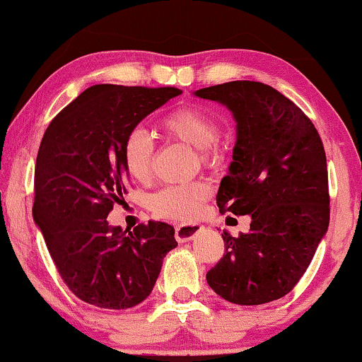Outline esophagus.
Returning <instances> with one entry per match:
<instances>
[{"mask_svg": "<svg viewBox=\"0 0 362 362\" xmlns=\"http://www.w3.org/2000/svg\"><path fill=\"white\" fill-rule=\"evenodd\" d=\"M200 230H202L200 223H180V226L175 227V239L180 244H185V242H190L194 239Z\"/></svg>", "mask_w": 362, "mask_h": 362, "instance_id": "esophagus-1", "label": "esophagus"}]
</instances>
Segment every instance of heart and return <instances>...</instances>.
<instances>
[{"instance_id":"b5f03b06","label":"heart","mask_w":362,"mask_h":362,"mask_svg":"<svg viewBox=\"0 0 362 362\" xmlns=\"http://www.w3.org/2000/svg\"><path fill=\"white\" fill-rule=\"evenodd\" d=\"M162 130L178 141L199 150L200 160L205 165H214L221 160L215 144L218 130L217 122L202 110L189 107L180 108L167 115L162 122ZM153 140L144 128L128 132L123 141V163L127 172L139 182H147L153 170ZM210 195V189L204 182L187 185H170L152 197V209L162 217L189 221L200 212V207Z\"/></svg>"}]
</instances>
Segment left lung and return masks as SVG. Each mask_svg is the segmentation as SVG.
<instances>
[{
    "mask_svg": "<svg viewBox=\"0 0 362 362\" xmlns=\"http://www.w3.org/2000/svg\"><path fill=\"white\" fill-rule=\"evenodd\" d=\"M194 95L234 117L235 145L217 205L222 214L250 215L247 234L223 230L226 254L207 272L209 286L239 305L281 299L304 276L329 227L321 136L296 103L259 81H228Z\"/></svg>",
    "mask_w": 362,
    "mask_h": 362,
    "instance_id": "1",
    "label": "left lung"
}]
</instances>
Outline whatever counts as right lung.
I'll list each match as a JSON object with an SVG mask.
<instances>
[{"instance_id": "add662e5", "label": "right lung", "mask_w": 362, "mask_h": 362, "mask_svg": "<svg viewBox=\"0 0 362 362\" xmlns=\"http://www.w3.org/2000/svg\"><path fill=\"white\" fill-rule=\"evenodd\" d=\"M182 90L95 85L62 110L41 140L35 168L33 221L59 276L86 304L130 309L157 282L175 228L150 221L123 230L110 226L123 199L128 132Z\"/></svg>"}]
</instances>
